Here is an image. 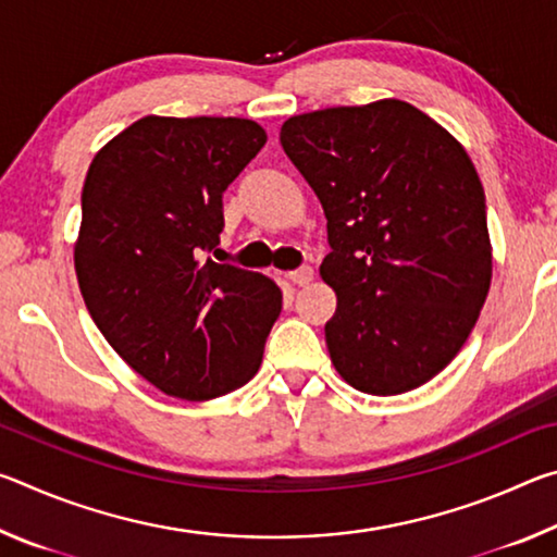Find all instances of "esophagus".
Returning a JSON list of instances; mask_svg holds the SVG:
<instances>
[{"label": "esophagus", "instance_id": "34e87169", "mask_svg": "<svg viewBox=\"0 0 557 557\" xmlns=\"http://www.w3.org/2000/svg\"><path fill=\"white\" fill-rule=\"evenodd\" d=\"M287 280L292 282V285L305 287V285H309V282L314 280V270H312V268H299V270H295V272H289Z\"/></svg>", "mask_w": 557, "mask_h": 557}]
</instances>
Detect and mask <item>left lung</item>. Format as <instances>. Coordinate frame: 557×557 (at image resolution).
Returning <instances> with one entry per match:
<instances>
[{
	"label": "left lung",
	"instance_id": "obj_1",
	"mask_svg": "<svg viewBox=\"0 0 557 557\" xmlns=\"http://www.w3.org/2000/svg\"><path fill=\"white\" fill-rule=\"evenodd\" d=\"M280 143L314 188L336 292L324 326L338 375L398 395L445 369L492 287L484 186L467 149L410 102L326 108L285 120Z\"/></svg>",
	"mask_w": 557,
	"mask_h": 557
}]
</instances>
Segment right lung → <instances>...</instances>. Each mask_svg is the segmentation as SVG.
<instances>
[{"mask_svg": "<svg viewBox=\"0 0 557 557\" xmlns=\"http://www.w3.org/2000/svg\"><path fill=\"white\" fill-rule=\"evenodd\" d=\"M268 143L243 117L132 122L92 157L73 248L81 295L132 371L172 398L213 400L258 373L282 292L201 260L223 191Z\"/></svg>", "mask_w": 557, "mask_h": 557, "instance_id": "add662e5", "label": "right lung"}]
</instances>
